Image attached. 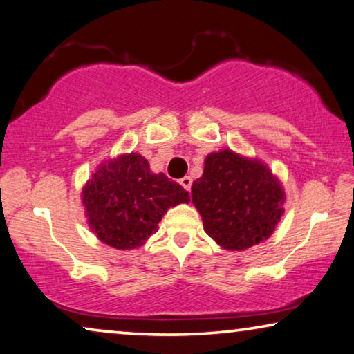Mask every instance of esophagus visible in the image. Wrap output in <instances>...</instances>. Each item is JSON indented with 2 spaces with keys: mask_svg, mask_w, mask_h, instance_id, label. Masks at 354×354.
<instances>
[{
  "mask_svg": "<svg viewBox=\"0 0 354 354\" xmlns=\"http://www.w3.org/2000/svg\"><path fill=\"white\" fill-rule=\"evenodd\" d=\"M180 185L185 187L186 191H191V186H192V180H191V176H185V178H181L180 180Z\"/></svg>",
  "mask_w": 354,
  "mask_h": 354,
  "instance_id": "1",
  "label": "esophagus"
}]
</instances>
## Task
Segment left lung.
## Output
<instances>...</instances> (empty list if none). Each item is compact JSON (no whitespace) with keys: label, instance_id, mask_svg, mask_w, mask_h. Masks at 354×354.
Masks as SVG:
<instances>
[{"label":"left lung","instance_id":"1","mask_svg":"<svg viewBox=\"0 0 354 354\" xmlns=\"http://www.w3.org/2000/svg\"><path fill=\"white\" fill-rule=\"evenodd\" d=\"M191 201L205 233L220 248L244 251L272 236L286 197L267 163L221 149L205 157L204 173L192 183Z\"/></svg>","mask_w":354,"mask_h":354}]
</instances>
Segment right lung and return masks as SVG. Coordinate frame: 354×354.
<instances>
[{
	"instance_id": "add662e5",
	"label": "right lung",
	"mask_w": 354,
	"mask_h": 354,
	"mask_svg": "<svg viewBox=\"0 0 354 354\" xmlns=\"http://www.w3.org/2000/svg\"><path fill=\"white\" fill-rule=\"evenodd\" d=\"M81 201L91 232L106 246L131 251L157 233L169 207L187 204L189 194L163 173H152L142 155L131 152L97 165Z\"/></svg>"
}]
</instances>
